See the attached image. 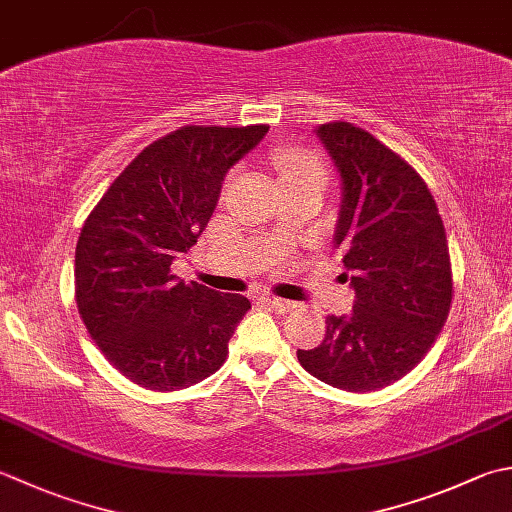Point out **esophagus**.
Instances as JSON below:
<instances>
[{"label": "esophagus", "mask_w": 512, "mask_h": 512, "mask_svg": "<svg viewBox=\"0 0 512 512\" xmlns=\"http://www.w3.org/2000/svg\"><path fill=\"white\" fill-rule=\"evenodd\" d=\"M264 302L273 310H277V313H290V310L297 308L295 302H288V299L282 297H264Z\"/></svg>", "instance_id": "34e87169"}]
</instances>
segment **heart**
I'll return each mask as SVG.
<instances>
[{"instance_id":"b5f03b06","label":"heart","mask_w":512,"mask_h":512,"mask_svg":"<svg viewBox=\"0 0 512 512\" xmlns=\"http://www.w3.org/2000/svg\"><path fill=\"white\" fill-rule=\"evenodd\" d=\"M277 166L282 170V177H299L306 173H324L322 164L315 155L306 153V150H297V148H286L277 155Z\"/></svg>"}]
</instances>
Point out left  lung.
Returning a JSON list of instances; mask_svg holds the SVG:
<instances>
[{
	"instance_id": "8db88e82",
	"label": "left lung",
	"mask_w": 512,
	"mask_h": 512,
	"mask_svg": "<svg viewBox=\"0 0 512 512\" xmlns=\"http://www.w3.org/2000/svg\"><path fill=\"white\" fill-rule=\"evenodd\" d=\"M315 133L342 177L335 246L355 304L328 315L322 344L297 359L324 384L370 393L408 375L442 333L453 302L446 230L417 170L368 130L330 122Z\"/></svg>"
}]
</instances>
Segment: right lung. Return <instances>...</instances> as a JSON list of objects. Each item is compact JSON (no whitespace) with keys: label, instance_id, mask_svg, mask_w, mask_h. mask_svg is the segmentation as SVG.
<instances>
[{"label":"right lung","instance_id":"obj_1","mask_svg":"<svg viewBox=\"0 0 512 512\" xmlns=\"http://www.w3.org/2000/svg\"><path fill=\"white\" fill-rule=\"evenodd\" d=\"M257 126H182L146 146L99 199L75 248V299L104 357L148 390L199 384L222 368L248 313L170 273L204 233L230 166L264 135Z\"/></svg>","mask_w":512,"mask_h":512}]
</instances>
